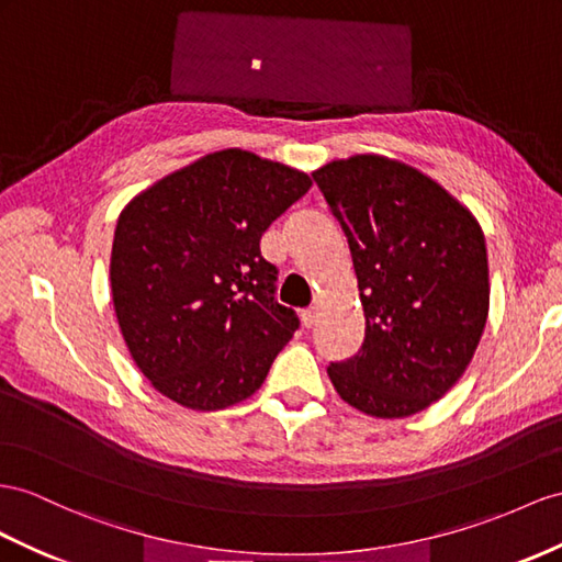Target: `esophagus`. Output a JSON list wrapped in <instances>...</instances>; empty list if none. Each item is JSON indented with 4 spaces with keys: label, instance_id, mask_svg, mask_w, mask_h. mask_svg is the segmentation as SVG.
I'll use <instances>...</instances> for the list:
<instances>
[{
    "label": "esophagus",
    "instance_id": "1",
    "mask_svg": "<svg viewBox=\"0 0 562 562\" xmlns=\"http://www.w3.org/2000/svg\"><path fill=\"white\" fill-rule=\"evenodd\" d=\"M301 321H304L306 327H313L315 323H318V308H315V306L306 308L304 313H301Z\"/></svg>",
    "mask_w": 562,
    "mask_h": 562
}]
</instances>
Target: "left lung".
Returning a JSON list of instances; mask_svg holds the SVG:
<instances>
[{"label": "left lung", "instance_id": "8db88e82", "mask_svg": "<svg viewBox=\"0 0 562 562\" xmlns=\"http://www.w3.org/2000/svg\"><path fill=\"white\" fill-rule=\"evenodd\" d=\"M313 180L347 235L366 315L361 351L327 375L356 411L408 418L451 390L482 339V227L439 182L386 156L339 158Z\"/></svg>", "mask_w": 562, "mask_h": 562}]
</instances>
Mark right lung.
Wrapping results in <instances>:
<instances>
[{"label": "right lung", "mask_w": 562, "mask_h": 562, "mask_svg": "<svg viewBox=\"0 0 562 562\" xmlns=\"http://www.w3.org/2000/svg\"><path fill=\"white\" fill-rule=\"evenodd\" d=\"M306 172L244 149L201 156L139 192L111 249V294L135 366L176 404L249 398L299 318L261 256L270 223L311 190Z\"/></svg>", "instance_id": "add662e5"}]
</instances>
